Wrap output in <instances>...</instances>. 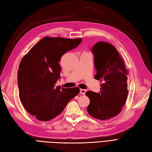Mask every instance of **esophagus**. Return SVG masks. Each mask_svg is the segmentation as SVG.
I'll list each match as a JSON object with an SVG mask.
<instances>
[{
  "instance_id": "1",
  "label": "esophagus",
  "mask_w": 152,
  "mask_h": 152,
  "mask_svg": "<svg viewBox=\"0 0 152 152\" xmlns=\"http://www.w3.org/2000/svg\"><path fill=\"white\" fill-rule=\"evenodd\" d=\"M86 92H87V91L85 90V89H80L81 94L84 95V94H85V93H86Z\"/></svg>"
}]
</instances>
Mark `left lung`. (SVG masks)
<instances>
[{"instance_id": "1", "label": "left lung", "mask_w": 152, "mask_h": 152, "mask_svg": "<svg viewBox=\"0 0 152 152\" xmlns=\"http://www.w3.org/2000/svg\"><path fill=\"white\" fill-rule=\"evenodd\" d=\"M91 51L97 72L94 77L102 83L99 92H86L90 99L87 112L93 118L106 120L119 114L125 103L128 72L122 56L112 44L98 42Z\"/></svg>"}]
</instances>
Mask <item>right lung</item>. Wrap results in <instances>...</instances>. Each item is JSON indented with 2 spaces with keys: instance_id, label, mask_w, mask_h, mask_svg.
<instances>
[{
  "instance_id": "right-lung-1",
  "label": "right lung",
  "mask_w": 152,
  "mask_h": 152,
  "mask_svg": "<svg viewBox=\"0 0 152 152\" xmlns=\"http://www.w3.org/2000/svg\"><path fill=\"white\" fill-rule=\"evenodd\" d=\"M82 39L44 37L22 58L17 75L19 96L26 110L43 121L61 113L80 88L56 87L60 78L58 62L66 52L76 48Z\"/></svg>"
}]
</instances>
